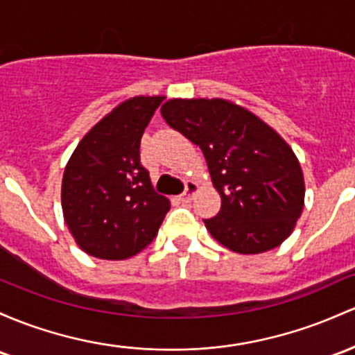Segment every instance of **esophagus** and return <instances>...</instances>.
<instances>
[{"instance_id":"34e87169","label":"esophagus","mask_w":355,"mask_h":355,"mask_svg":"<svg viewBox=\"0 0 355 355\" xmlns=\"http://www.w3.org/2000/svg\"><path fill=\"white\" fill-rule=\"evenodd\" d=\"M197 192H198V185L196 184V182H189V184H187L185 192L180 196V200L182 202H190Z\"/></svg>"}]
</instances>
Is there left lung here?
<instances>
[{
	"mask_svg": "<svg viewBox=\"0 0 355 355\" xmlns=\"http://www.w3.org/2000/svg\"><path fill=\"white\" fill-rule=\"evenodd\" d=\"M170 128L200 146L220 210L204 220L210 236L239 254L278 248L305 205L297 155L270 124L220 97H173L162 106Z\"/></svg>",
	"mask_w": 355,
	"mask_h": 355,
	"instance_id": "8db88e82",
	"label": "left lung"
}]
</instances>
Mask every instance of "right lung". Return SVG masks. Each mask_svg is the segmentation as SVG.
I'll return each instance as SVG.
<instances>
[{
  "label": "right lung",
  "instance_id": "1",
  "mask_svg": "<svg viewBox=\"0 0 355 355\" xmlns=\"http://www.w3.org/2000/svg\"><path fill=\"white\" fill-rule=\"evenodd\" d=\"M163 96L123 101L84 135L62 178V212L85 254L121 261L158 234L170 200L139 163V143Z\"/></svg>",
  "mask_w": 355,
  "mask_h": 355
}]
</instances>
